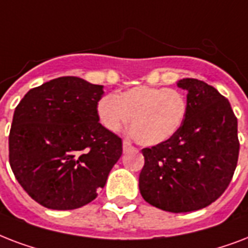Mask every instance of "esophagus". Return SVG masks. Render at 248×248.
Returning <instances> with one entry per match:
<instances>
[{
  "label": "esophagus",
  "instance_id": "1",
  "mask_svg": "<svg viewBox=\"0 0 248 248\" xmlns=\"http://www.w3.org/2000/svg\"><path fill=\"white\" fill-rule=\"evenodd\" d=\"M132 149H134V147L132 145H130V142L123 141V151H124V153L132 150Z\"/></svg>",
  "mask_w": 248,
  "mask_h": 248
}]
</instances>
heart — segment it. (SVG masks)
<instances>
[{
  "label": "heart",
  "instance_id": "obj_1",
  "mask_svg": "<svg viewBox=\"0 0 248 248\" xmlns=\"http://www.w3.org/2000/svg\"><path fill=\"white\" fill-rule=\"evenodd\" d=\"M187 114L185 95L176 89L136 86L122 94H108L97 103L101 125L116 133L132 118L129 133L145 146L168 141L182 126Z\"/></svg>",
  "mask_w": 248,
  "mask_h": 248
}]
</instances>
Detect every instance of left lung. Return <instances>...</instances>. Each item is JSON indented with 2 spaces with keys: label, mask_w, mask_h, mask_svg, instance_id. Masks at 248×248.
<instances>
[{
  "label": "left lung",
  "mask_w": 248,
  "mask_h": 248,
  "mask_svg": "<svg viewBox=\"0 0 248 248\" xmlns=\"http://www.w3.org/2000/svg\"><path fill=\"white\" fill-rule=\"evenodd\" d=\"M187 114L173 137L143 149L140 191L151 206L181 214L210 206L232 181L239 142L229 101L214 86L182 78Z\"/></svg>",
  "instance_id": "left-lung-1"
}]
</instances>
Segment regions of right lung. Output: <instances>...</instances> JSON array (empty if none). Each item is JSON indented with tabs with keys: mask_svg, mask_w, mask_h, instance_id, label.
Segmentation results:
<instances>
[{
	"mask_svg": "<svg viewBox=\"0 0 248 248\" xmlns=\"http://www.w3.org/2000/svg\"><path fill=\"white\" fill-rule=\"evenodd\" d=\"M103 85L75 76L31 89L14 111L9 160L28 195L51 210L94 201L122 156L123 143L98 123Z\"/></svg>",
	"mask_w": 248,
	"mask_h": 248,
	"instance_id": "right-lung-1",
	"label": "right lung"
}]
</instances>
